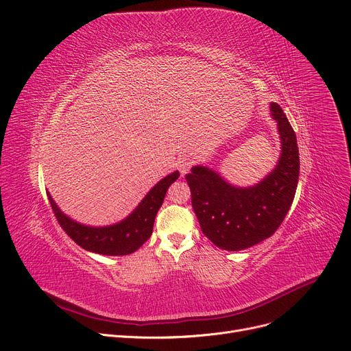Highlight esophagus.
<instances>
[{
	"mask_svg": "<svg viewBox=\"0 0 351 351\" xmlns=\"http://www.w3.org/2000/svg\"><path fill=\"white\" fill-rule=\"evenodd\" d=\"M176 167L178 169V171L181 173V176L187 174L191 169V161L189 158H178L176 162Z\"/></svg>",
	"mask_w": 351,
	"mask_h": 351,
	"instance_id": "obj_1",
	"label": "esophagus"
}]
</instances>
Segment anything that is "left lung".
<instances>
[{
  "mask_svg": "<svg viewBox=\"0 0 351 351\" xmlns=\"http://www.w3.org/2000/svg\"><path fill=\"white\" fill-rule=\"evenodd\" d=\"M271 114L278 121L282 152L276 167L254 187H235L202 166L185 176L201 231L221 250L242 251L269 238L293 202L300 167L296 134L275 101Z\"/></svg>",
  "mask_w": 351,
  "mask_h": 351,
  "instance_id": "1",
  "label": "left lung"
}]
</instances>
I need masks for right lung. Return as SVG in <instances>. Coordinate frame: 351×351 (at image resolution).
<instances>
[{"mask_svg":"<svg viewBox=\"0 0 351 351\" xmlns=\"http://www.w3.org/2000/svg\"><path fill=\"white\" fill-rule=\"evenodd\" d=\"M178 176L180 173L174 171L160 180L126 219L109 226H97V228L71 219L58 208L49 193L48 198L62 230L82 248L108 256L129 255L137 251L152 237L157 211L161 207L169 187Z\"/></svg>","mask_w":351,"mask_h":351,"instance_id":"obj_1","label":"right lung"}]
</instances>
